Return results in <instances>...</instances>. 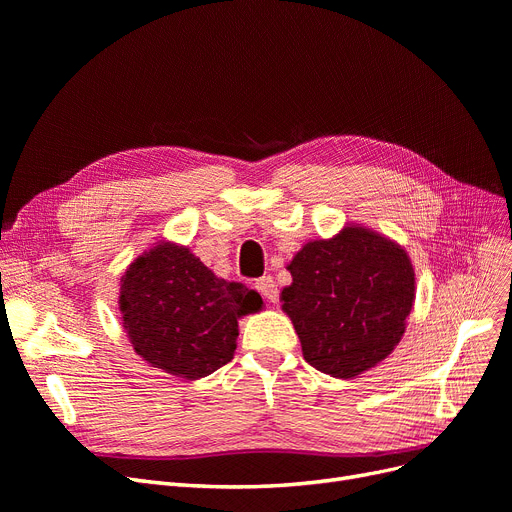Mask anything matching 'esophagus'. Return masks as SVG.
<instances>
[{
	"label": "esophagus",
	"mask_w": 512,
	"mask_h": 512,
	"mask_svg": "<svg viewBox=\"0 0 512 512\" xmlns=\"http://www.w3.org/2000/svg\"><path fill=\"white\" fill-rule=\"evenodd\" d=\"M255 290L261 294V297L267 301V303H278L280 299V290H278V284L272 276H263L255 282Z\"/></svg>",
	"instance_id": "esophagus-1"
}]
</instances>
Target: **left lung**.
<instances>
[{
	"label": "left lung",
	"instance_id": "8db88e82",
	"mask_svg": "<svg viewBox=\"0 0 512 512\" xmlns=\"http://www.w3.org/2000/svg\"><path fill=\"white\" fill-rule=\"evenodd\" d=\"M282 309L317 371L351 380L400 342L415 303V270L398 242L363 226L311 240L288 265Z\"/></svg>",
	"mask_w": 512,
	"mask_h": 512
}]
</instances>
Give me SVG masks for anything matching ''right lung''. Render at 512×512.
Returning a JSON list of instances; mask_svg holds the SVG:
<instances>
[{"instance_id": "right-lung-1", "label": "right lung", "mask_w": 512, "mask_h": 512, "mask_svg": "<svg viewBox=\"0 0 512 512\" xmlns=\"http://www.w3.org/2000/svg\"><path fill=\"white\" fill-rule=\"evenodd\" d=\"M263 305L255 290L215 276L186 247L159 242L120 282L122 324L151 367L199 380L236 351L238 319Z\"/></svg>"}]
</instances>
